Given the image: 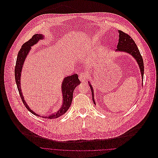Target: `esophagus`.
Instances as JSON below:
<instances>
[{"label":"esophagus","mask_w":158,"mask_h":158,"mask_svg":"<svg viewBox=\"0 0 158 158\" xmlns=\"http://www.w3.org/2000/svg\"><path fill=\"white\" fill-rule=\"evenodd\" d=\"M86 78H87V75H86V74L85 73H81L79 75V80L81 82L86 81Z\"/></svg>","instance_id":"1"}]
</instances>
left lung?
<instances>
[{"label":"left lung","mask_w":158,"mask_h":158,"mask_svg":"<svg viewBox=\"0 0 158 158\" xmlns=\"http://www.w3.org/2000/svg\"><path fill=\"white\" fill-rule=\"evenodd\" d=\"M119 42L117 45L118 49L116 50L127 52L131 54L136 60L138 64L139 65V67L140 68L142 78H143V75H144L143 60L136 44H135L133 39L128 34L125 33L124 31L121 30H119ZM89 86L91 90L93 102L94 104H95V102H94V94H93V88L91 86V85H89Z\"/></svg>","instance_id":"8db88e82"}]
</instances>
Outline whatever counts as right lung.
<instances>
[{"label": "right lung", "mask_w": 158, "mask_h": 158, "mask_svg": "<svg viewBox=\"0 0 158 158\" xmlns=\"http://www.w3.org/2000/svg\"><path fill=\"white\" fill-rule=\"evenodd\" d=\"M44 39V36L40 34H35L30 39H29L27 42L24 43L21 48L20 49L17 58L16 60V64L15 67V82L17 86L18 91L20 94V98L22 99V101L26 107V108L32 114L37 115V116H39L37 114L35 113L32 110H30L28 105L26 104V102H25L23 99V97L21 92L20 89V74H21V70L22 69V66L23 64V62L25 60V58H26L30 47L33 46L34 44H37L39 40ZM63 81L62 83V93L63 97H64V103H63V106L60 108V110L56 113V114H52L50 116L48 117H44L45 118H49V119H55L60 116L63 115L65 112L69 109L73 99V91L75 89V88L80 83V81L78 79V77L77 74H73V75L67 77Z\"/></svg>", "instance_id": "add662e5"}]
</instances>
